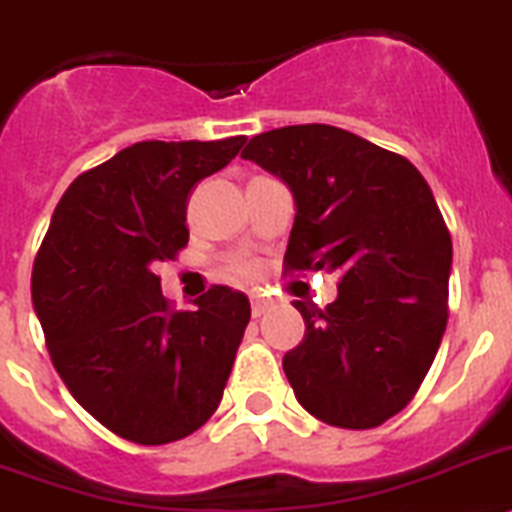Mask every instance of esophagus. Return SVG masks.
<instances>
[{
    "instance_id": "1",
    "label": "esophagus",
    "mask_w": 512,
    "mask_h": 512,
    "mask_svg": "<svg viewBox=\"0 0 512 512\" xmlns=\"http://www.w3.org/2000/svg\"><path fill=\"white\" fill-rule=\"evenodd\" d=\"M270 302L265 296H252V317H263L268 312Z\"/></svg>"
}]
</instances>
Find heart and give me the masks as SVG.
<instances>
[{
	"mask_svg": "<svg viewBox=\"0 0 512 512\" xmlns=\"http://www.w3.org/2000/svg\"><path fill=\"white\" fill-rule=\"evenodd\" d=\"M231 276L236 278H244V281H252V278L260 276V265H257V260H252V257L242 255V257H234L229 265Z\"/></svg>",
	"mask_w": 512,
	"mask_h": 512,
	"instance_id": "obj_1",
	"label": "heart"
}]
</instances>
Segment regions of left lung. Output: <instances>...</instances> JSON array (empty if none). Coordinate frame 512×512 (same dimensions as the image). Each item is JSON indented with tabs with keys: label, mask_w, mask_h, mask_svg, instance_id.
Instances as JSON below:
<instances>
[{
	"label": "left lung",
	"mask_w": 512,
	"mask_h": 512,
	"mask_svg": "<svg viewBox=\"0 0 512 512\" xmlns=\"http://www.w3.org/2000/svg\"><path fill=\"white\" fill-rule=\"evenodd\" d=\"M294 195L286 270L341 273L336 302H294L304 338L283 356L296 401L343 429H372L414 398L448 325L453 242L424 176L330 124L255 135L242 150Z\"/></svg>",
	"instance_id": "obj_1"
}]
</instances>
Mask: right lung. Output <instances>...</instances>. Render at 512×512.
I'll use <instances>...</instances> for the list:
<instances>
[{
    "instance_id": "obj_1",
    "label": "right lung",
    "mask_w": 512,
    "mask_h": 512,
    "mask_svg": "<svg viewBox=\"0 0 512 512\" xmlns=\"http://www.w3.org/2000/svg\"><path fill=\"white\" fill-rule=\"evenodd\" d=\"M244 137L213 143L145 140L67 187L33 265L36 309L51 362L75 401L137 445L182 440L223 398L249 322L229 286L171 312L153 265L190 239L187 203Z\"/></svg>"
}]
</instances>
